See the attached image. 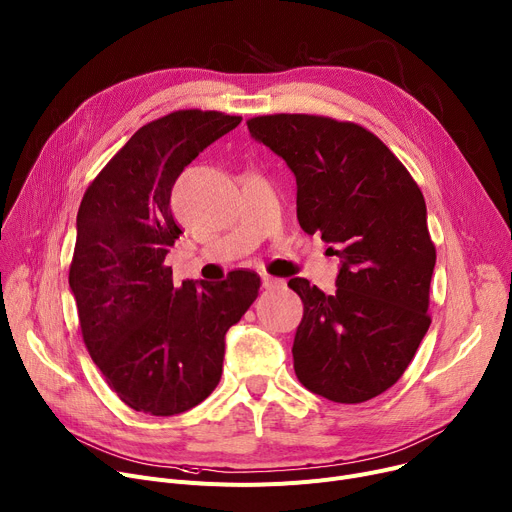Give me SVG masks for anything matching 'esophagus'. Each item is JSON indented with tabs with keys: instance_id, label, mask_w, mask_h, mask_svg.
I'll use <instances>...</instances> for the list:
<instances>
[{
	"instance_id": "34e87169",
	"label": "esophagus",
	"mask_w": 512,
	"mask_h": 512,
	"mask_svg": "<svg viewBox=\"0 0 512 512\" xmlns=\"http://www.w3.org/2000/svg\"><path fill=\"white\" fill-rule=\"evenodd\" d=\"M261 286H263L265 290H274V288H280V286H284V280L271 278V276H263V278H261Z\"/></svg>"
}]
</instances>
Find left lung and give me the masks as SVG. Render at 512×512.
<instances>
[{
	"mask_svg": "<svg viewBox=\"0 0 512 512\" xmlns=\"http://www.w3.org/2000/svg\"><path fill=\"white\" fill-rule=\"evenodd\" d=\"M251 138L296 177V216L339 257L337 290L292 278L304 311L294 335L298 381L360 403L399 381L424 339L436 251L426 201L395 154L356 123L317 115L247 121Z\"/></svg>",
	"mask_w": 512,
	"mask_h": 512,
	"instance_id": "left-lung-1",
	"label": "left lung"
}]
</instances>
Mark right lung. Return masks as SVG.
Instances as JSON below:
<instances>
[{
    "label": "right lung",
    "instance_id": "add662e5",
    "mask_svg": "<svg viewBox=\"0 0 512 512\" xmlns=\"http://www.w3.org/2000/svg\"><path fill=\"white\" fill-rule=\"evenodd\" d=\"M241 121L216 111L156 119L131 135L82 197L70 267L82 337L135 412L175 416L206 399L222 377L228 329L259 294L255 271L175 288L164 265L183 232L170 210L175 181Z\"/></svg>",
    "mask_w": 512,
    "mask_h": 512
}]
</instances>
